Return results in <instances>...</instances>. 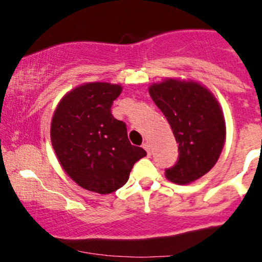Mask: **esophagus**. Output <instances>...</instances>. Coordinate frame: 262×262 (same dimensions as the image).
<instances>
[{
	"label": "esophagus",
	"mask_w": 262,
	"mask_h": 262,
	"mask_svg": "<svg viewBox=\"0 0 262 262\" xmlns=\"http://www.w3.org/2000/svg\"><path fill=\"white\" fill-rule=\"evenodd\" d=\"M143 148L147 150L148 156H150V144L148 143V142H144V143H143Z\"/></svg>",
	"instance_id": "1"
}]
</instances>
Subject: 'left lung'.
Returning a JSON list of instances; mask_svg holds the SVG:
<instances>
[{
    "label": "left lung",
    "mask_w": 262,
    "mask_h": 262,
    "mask_svg": "<svg viewBox=\"0 0 262 262\" xmlns=\"http://www.w3.org/2000/svg\"><path fill=\"white\" fill-rule=\"evenodd\" d=\"M150 97L163 113L179 143V160L166 178L179 185L196 181L214 167L226 142V121L215 96L192 80L152 83Z\"/></svg>",
    "instance_id": "left-lung-1"
}]
</instances>
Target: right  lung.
<instances>
[{
	"instance_id": "obj_1",
	"label": "right lung",
	"mask_w": 262,
	"mask_h": 262,
	"mask_svg": "<svg viewBox=\"0 0 262 262\" xmlns=\"http://www.w3.org/2000/svg\"><path fill=\"white\" fill-rule=\"evenodd\" d=\"M120 84L89 82L62 97L50 124V141L64 172L89 191L110 194L123 186L147 155L132 146L125 123L112 114Z\"/></svg>"
}]
</instances>
